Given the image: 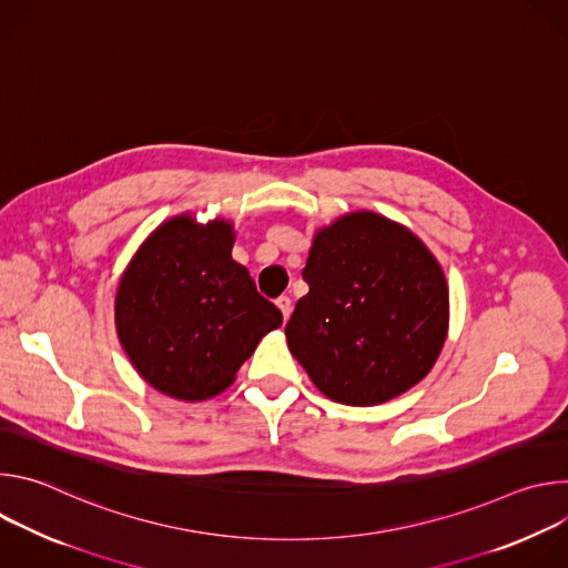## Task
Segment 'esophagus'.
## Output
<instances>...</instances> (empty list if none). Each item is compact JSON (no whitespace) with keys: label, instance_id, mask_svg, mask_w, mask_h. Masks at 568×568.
Masks as SVG:
<instances>
[{"label":"esophagus","instance_id":"obj_1","mask_svg":"<svg viewBox=\"0 0 568 568\" xmlns=\"http://www.w3.org/2000/svg\"><path fill=\"white\" fill-rule=\"evenodd\" d=\"M276 305H278V310L283 312V318H287V316H290V312H292V298L283 294V296H278V298H276Z\"/></svg>","mask_w":568,"mask_h":568}]
</instances>
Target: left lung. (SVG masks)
Returning <instances> with one entry per match:
<instances>
[{
  "label": "left lung",
  "instance_id": "8db88e82",
  "mask_svg": "<svg viewBox=\"0 0 568 568\" xmlns=\"http://www.w3.org/2000/svg\"><path fill=\"white\" fill-rule=\"evenodd\" d=\"M285 335L316 388L371 407L418 384L447 337L449 292L438 261L404 226L344 215L321 229Z\"/></svg>",
  "mask_w": 568,
  "mask_h": 568
}]
</instances>
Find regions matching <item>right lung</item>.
<instances>
[{
	"label": "right lung",
	"mask_w": 568,
	"mask_h": 568,
	"mask_svg": "<svg viewBox=\"0 0 568 568\" xmlns=\"http://www.w3.org/2000/svg\"><path fill=\"white\" fill-rule=\"evenodd\" d=\"M231 224L180 215L161 224L116 292V333L156 390L197 402L222 393L261 337L283 323L250 272L231 258Z\"/></svg>",
	"instance_id": "1"
}]
</instances>
